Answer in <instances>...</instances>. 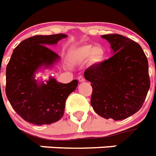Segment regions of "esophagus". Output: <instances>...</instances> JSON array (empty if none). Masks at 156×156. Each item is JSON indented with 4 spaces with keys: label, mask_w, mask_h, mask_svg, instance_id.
Masks as SVG:
<instances>
[{
    "label": "esophagus",
    "mask_w": 156,
    "mask_h": 156,
    "mask_svg": "<svg viewBox=\"0 0 156 156\" xmlns=\"http://www.w3.org/2000/svg\"><path fill=\"white\" fill-rule=\"evenodd\" d=\"M78 80H79V82H84V81H85V79H84V76H80L78 77Z\"/></svg>",
    "instance_id": "obj_1"
}]
</instances>
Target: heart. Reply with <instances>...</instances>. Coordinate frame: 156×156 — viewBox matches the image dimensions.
Segmentation results:
<instances>
[{
  "instance_id": "1",
  "label": "heart",
  "mask_w": 156,
  "mask_h": 156,
  "mask_svg": "<svg viewBox=\"0 0 156 156\" xmlns=\"http://www.w3.org/2000/svg\"><path fill=\"white\" fill-rule=\"evenodd\" d=\"M106 52L102 46L84 44L72 47L68 51V58L72 63H83L88 59L92 65H101L105 59Z\"/></svg>"
}]
</instances>
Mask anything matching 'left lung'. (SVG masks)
<instances>
[{"mask_svg":"<svg viewBox=\"0 0 156 156\" xmlns=\"http://www.w3.org/2000/svg\"><path fill=\"white\" fill-rule=\"evenodd\" d=\"M113 56L91 66L84 78L91 82V105L105 119H125L138 112L150 88L148 61L142 47L121 34H105Z\"/></svg>","mask_w":156,"mask_h":156,"instance_id":"8db88e82","label":"left lung"}]
</instances>
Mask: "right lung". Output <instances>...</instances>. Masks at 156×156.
Wrapping results in <instances>:
<instances>
[{
	"label": "right lung",
	"mask_w": 156,
	"mask_h": 156,
	"mask_svg": "<svg viewBox=\"0 0 156 156\" xmlns=\"http://www.w3.org/2000/svg\"><path fill=\"white\" fill-rule=\"evenodd\" d=\"M67 37L63 34L33 36L13 50L6 68L5 93L13 109L28 122L41 126L58 122L66 100L78 85L77 80L63 84L51 76L46 81L35 79L37 72L51 68L60 58L47 46Z\"/></svg>",
	"instance_id": "obj_1"
}]
</instances>
